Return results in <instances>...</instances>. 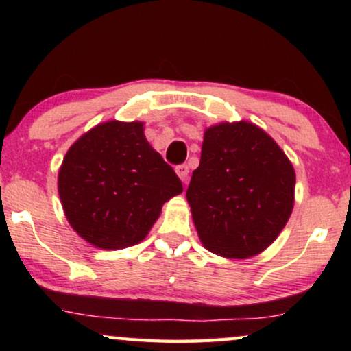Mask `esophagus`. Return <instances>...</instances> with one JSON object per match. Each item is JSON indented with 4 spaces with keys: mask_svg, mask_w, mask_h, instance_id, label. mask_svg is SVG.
Instances as JSON below:
<instances>
[{
    "mask_svg": "<svg viewBox=\"0 0 351 351\" xmlns=\"http://www.w3.org/2000/svg\"><path fill=\"white\" fill-rule=\"evenodd\" d=\"M176 172H177V176H179V179L184 182V184H186V180H189V166L186 165H180V166H177L176 167Z\"/></svg>",
    "mask_w": 351,
    "mask_h": 351,
    "instance_id": "obj_1",
    "label": "esophagus"
}]
</instances>
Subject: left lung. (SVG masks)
Here are the masks:
<instances>
[{"mask_svg": "<svg viewBox=\"0 0 351 351\" xmlns=\"http://www.w3.org/2000/svg\"><path fill=\"white\" fill-rule=\"evenodd\" d=\"M294 190L292 162L262 128L223 121L204 131L186 201L208 251L247 258L265 251L285 228Z\"/></svg>", "mask_w": 351, "mask_h": 351, "instance_id": "1", "label": "left lung"}]
</instances>
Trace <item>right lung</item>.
<instances>
[{
	"instance_id": "obj_1",
	"label": "right lung",
	"mask_w": 351,
	"mask_h": 351,
	"mask_svg": "<svg viewBox=\"0 0 351 351\" xmlns=\"http://www.w3.org/2000/svg\"><path fill=\"white\" fill-rule=\"evenodd\" d=\"M57 189L71 228L108 251L141 243L162 204L184 190L148 143L143 123L117 119L97 124L69 148Z\"/></svg>"
}]
</instances>
